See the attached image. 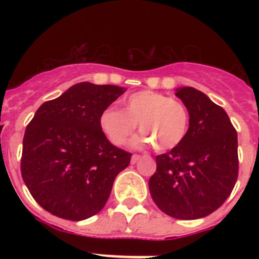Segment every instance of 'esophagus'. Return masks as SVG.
Returning a JSON list of instances; mask_svg holds the SVG:
<instances>
[{"label": "esophagus", "instance_id": "34e87169", "mask_svg": "<svg viewBox=\"0 0 259 259\" xmlns=\"http://www.w3.org/2000/svg\"><path fill=\"white\" fill-rule=\"evenodd\" d=\"M139 159H140V155H138V154H134V155L132 156V164H135V163H138V161H139Z\"/></svg>", "mask_w": 259, "mask_h": 259}]
</instances>
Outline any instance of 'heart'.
<instances>
[{"mask_svg": "<svg viewBox=\"0 0 259 259\" xmlns=\"http://www.w3.org/2000/svg\"><path fill=\"white\" fill-rule=\"evenodd\" d=\"M122 111L104 109L99 124L104 134L115 145H124L134 133L137 124L143 133L134 145L153 143L156 150L178 146L189 129V113L183 103L161 93L143 90L122 100Z\"/></svg>", "mask_w": 259, "mask_h": 259, "instance_id": "heart-1", "label": "heart"}]
</instances>
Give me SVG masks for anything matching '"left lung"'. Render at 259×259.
<instances>
[{
    "label": "left lung",
    "instance_id": "8db88e82",
    "mask_svg": "<svg viewBox=\"0 0 259 259\" xmlns=\"http://www.w3.org/2000/svg\"><path fill=\"white\" fill-rule=\"evenodd\" d=\"M189 113L182 143L156 156L149 190L161 211L177 219H198L218 209L238 178V139L223 108L189 86L176 90Z\"/></svg>",
    "mask_w": 259,
    "mask_h": 259
}]
</instances>
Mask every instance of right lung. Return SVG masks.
I'll list each match as a JSON object with an SVG mask.
<instances>
[{
	"mask_svg": "<svg viewBox=\"0 0 259 259\" xmlns=\"http://www.w3.org/2000/svg\"><path fill=\"white\" fill-rule=\"evenodd\" d=\"M124 93L120 86L80 82L37 109L23 137L21 174L49 213L79 222L106 204L132 154L109 142L99 117Z\"/></svg>",
	"mask_w": 259,
	"mask_h": 259,
	"instance_id": "obj_1",
	"label": "right lung"
}]
</instances>
